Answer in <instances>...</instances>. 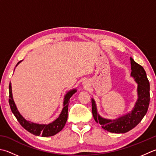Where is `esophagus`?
Segmentation results:
<instances>
[{"mask_svg":"<svg viewBox=\"0 0 156 156\" xmlns=\"http://www.w3.org/2000/svg\"><path fill=\"white\" fill-rule=\"evenodd\" d=\"M82 84H83V87L84 88H88L89 84H88V82H87V80H84L83 82H82Z\"/></svg>","mask_w":156,"mask_h":156,"instance_id":"obj_1","label":"esophagus"}]
</instances>
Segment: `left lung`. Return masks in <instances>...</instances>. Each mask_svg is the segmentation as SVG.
I'll use <instances>...</instances> for the list:
<instances>
[{
  "instance_id": "1",
  "label": "left lung",
  "mask_w": 156,
  "mask_h": 156,
  "mask_svg": "<svg viewBox=\"0 0 156 156\" xmlns=\"http://www.w3.org/2000/svg\"><path fill=\"white\" fill-rule=\"evenodd\" d=\"M131 65L130 76L137 83L138 99L133 109L129 113L122 116L111 120L101 116L98 114L95 101L91 99L93 115L97 123L108 132L114 133H125L135 128L145 116L149 105V82L147 78L144 68L136 63L132 57H130Z\"/></svg>"
}]
</instances>
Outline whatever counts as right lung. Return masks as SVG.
<instances>
[{
    "mask_svg": "<svg viewBox=\"0 0 156 156\" xmlns=\"http://www.w3.org/2000/svg\"><path fill=\"white\" fill-rule=\"evenodd\" d=\"M22 62L20 61L17 63L16 67ZM77 90L76 88L70 90L66 93L64 96L63 99V108L62 110V112L59 114L56 120H55L53 122L49 124H37L34 123L32 122H30L26 120L21 114L18 111V109L16 107V105L14 102L13 98V94H12V88H11V83H9V103L10 105V108L11 112L15 118H17V121L19 122L20 124L21 125V126L23 127L26 130L28 131L29 133L33 134L36 136H41L43 137L51 136L57 133L60 132L62 130L68 120V105L69 103V99L71 97L76 93Z\"/></svg>",
    "mask_w": 156,
    "mask_h": 156,
    "instance_id": "right-lung-1",
    "label": "right lung"
}]
</instances>
